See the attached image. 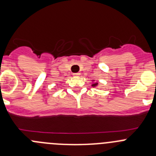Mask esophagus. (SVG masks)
<instances>
[{"label":"esophagus","instance_id":"1","mask_svg":"<svg viewBox=\"0 0 156 156\" xmlns=\"http://www.w3.org/2000/svg\"><path fill=\"white\" fill-rule=\"evenodd\" d=\"M73 75H74V76H79L80 73H74Z\"/></svg>","mask_w":156,"mask_h":156}]
</instances>
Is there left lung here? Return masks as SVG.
Segmentation results:
<instances>
[{"label":"left lung","instance_id":"1","mask_svg":"<svg viewBox=\"0 0 156 156\" xmlns=\"http://www.w3.org/2000/svg\"><path fill=\"white\" fill-rule=\"evenodd\" d=\"M93 81H94V80H93ZM91 86H92L93 87H97V86H98V83H97V82L93 83V84H91Z\"/></svg>","mask_w":156,"mask_h":156}]
</instances>
